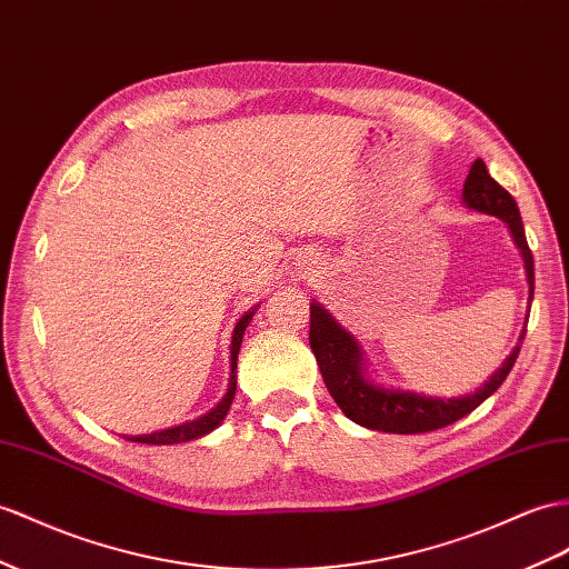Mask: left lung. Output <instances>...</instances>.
Masks as SVG:
<instances>
[{"label": "left lung", "instance_id": "1", "mask_svg": "<svg viewBox=\"0 0 569 569\" xmlns=\"http://www.w3.org/2000/svg\"><path fill=\"white\" fill-rule=\"evenodd\" d=\"M463 201L466 207L476 211H483L490 216H498L509 226V232L517 242L523 257V267H527L529 279V300L533 298V254L529 250L527 232L519 216V207L515 197L507 192L502 184L490 178L483 160H476L471 166L469 178L463 182ZM527 333V329H523ZM523 333L519 337V346L515 348L509 358L502 362V368L495 372L490 380L478 389L471 397L461 399H432L420 397L413 391L401 389H380L366 380L362 375V356L356 339L346 333L331 315L319 302L310 305V348L317 358L319 372L325 377V385L339 409L353 420V423L380 430V432H397V435H418L440 430L451 426L455 420L463 418L478 409L492 391L505 382L509 370L515 368L519 348L523 341Z\"/></svg>", "mask_w": 569, "mask_h": 569}]
</instances>
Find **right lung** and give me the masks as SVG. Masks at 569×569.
Instances as JSON below:
<instances>
[{"mask_svg": "<svg viewBox=\"0 0 569 569\" xmlns=\"http://www.w3.org/2000/svg\"><path fill=\"white\" fill-rule=\"evenodd\" d=\"M252 315H254V310H252V312H247V315L240 319V322H238L236 331H232V346H230V368H232V370H230V385H228V391H226L223 401L218 403L216 409H213V411H209L207 416H201V418L192 420V423H182V426H178V428H168V430L151 432V435L127 437V440H132V442H143V445H178V442L197 440V437L211 432L218 423H221V420H223V418H226V413H228V409H230L232 399H236V385H238V382H236L238 351H240V343H242V333H244L247 325H250Z\"/></svg>", "mask_w": 569, "mask_h": 569, "instance_id": "1", "label": "right lung"}]
</instances>
